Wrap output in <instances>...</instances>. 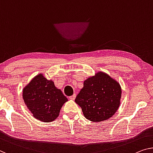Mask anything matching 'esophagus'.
<instances>
[{
    "mask_svg": "<svg viewBox=\"0 0 153 153\" xmlns=\"http://www.w3.org/2000/svg\"><path fill=\"white\" fill-rule=\"evenodd\" d=\"M76 94H74L72 95V96L69 97V99L71 100H74L75 99H76Z\"/></svg>",
    "mask_w": 153,
    "mask_h": 153,
    "instance_id": "34e87169",
    "label": "esophagus"
}]
</instances>
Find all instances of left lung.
<instances>
[{"mask_svg":"<svg viewBox=\"0 0 153 153\" xmlns=\"http://www.w3.org/2000/svg\"><path fill=\"white\" fill-rule=\"evenodd\" d=\"M122 97L120 83L103 71H98L84 82L75 102L85 118L100 122L111 118L119 108Z\"/></svg>","mask_w":153,"mask_h":153,"instance_id":"obj_1","label":"left lung"}]
</instances>
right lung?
Returning a JSON list of instances; mask_svg holds the SVG:
<instances>
[{
  "instance_id": "add662e5",
  "label": "right lung",
  "mask_w": 153,
  "mask_h": 153,
  "mask_svg": "<svg viewBox=\"0 0 153 153\" xmlns=\"http://www.w3.org/2000/svg\"><path fill=\"white\" fill-rule=\"evenodd\" d=\"M22 98L33 117L43 122L56 120L63 104L68 101L53 81L47 79L42 74L36 76L25 86Z\"/></svg>"
}]
</instances>
